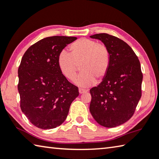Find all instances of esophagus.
Wrapping results in <instances>:
<instances>
[{
    "label": "esophagus",
    "instance_id": "34e87169",
    "mask_svg": "<svg viewBox=\"0 0 159 159\" xmlns=\"http://www.w3.org/2000/svg\"><path fill=\"white\" fill-rule=\"evenodd\" d=\"M87 90H85V89H79V93H80V94H82V93H86L87 92Z\"/></svg>",
    "mask_w": 159,
    "mask_h": 159
}]
</instances>
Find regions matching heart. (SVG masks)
<instances>
[{
	"label": "heart",
	"instance_id": "obj_1",
	"mask_svg": "<svg viewBox=\"0 0 159 159\" xmlns=\"http://www.w3.org/2000/svg\"><path fill=\"white\" fill-rule=\"evenodd\" d=\"M70 54L62 51L58 57V68L69 80L77 76L78 66L82 73L75 82L81 87L93 85L96 80L100 82L107 75L110 66V54L102 44L87 38H80L69 47Z\"/></svg>",
	"mask_w": 159,
	"mask_h": 159
}]
</instances>
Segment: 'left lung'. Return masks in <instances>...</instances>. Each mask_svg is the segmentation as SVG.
<instances>
[{"mask_svg":"<svg viewBox=\"0 0 159 159\" xmlns=\"http://www.w3.org/2000/svg\"><path fill=\"white\" fill-rule=\"evenodd\" d=\"M90 38L101 40L110 54L107 75L90 90V112L101 126H118L131 118L141 98L140 61L131 47L115 36L98 33Z\"/></svg>","mask_w":159,"mask_h":159,"instance_id":"obj_1","label":"left lung"}]
</instances>
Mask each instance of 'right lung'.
Segmentation results:
<instances>
[{
  "instance_id": "obj_1",
  "label": "right lung",
  "mask_w": 159,
  "mask_h": 159,
  "mask_svg": "<svg viewBox=\"0 0 159 159\" xmlns=\"http://www.w3.org/2000/svg\"><path fill=\"white\" fill-rule=\"evenodd\" d=\"M76 37L52 36L39 40L24 53L18 69L20 107L30 123L41 129L62 124L72 102L79 96L76 86L58 68V57Z\"/></svg>"
}]
</instances>
